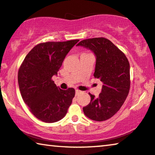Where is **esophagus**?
<instances>
[{
    "instance_id": "esophagus-1",
    "label": "esophagus",
    "mask_w": 155,
    "mask_h": 155,
    "mask_svg": "<svg viewBox=\"0 0 155 155\" xmlns=\"http://www.w3.org/2000/svg\"><path fill=\"white\" fill-rule=\"evenodd\" d=\"M81 93H82L81 91H80V90H75V95H76V96H78L80 94H81Z\"/></svg>"
}]
</instances>
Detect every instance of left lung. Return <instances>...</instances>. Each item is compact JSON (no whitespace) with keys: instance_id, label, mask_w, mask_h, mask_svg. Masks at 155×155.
Returning <instances> with one entry per match:
<instances>
[{"instance_id":"left-lung-1","label":"left lung","mask_w":155,"mask_h":155,"mask_svg":"<svg viewBox=\"0 0 155 155\" xmlns=\"http://www.w3.org/2000/svg\"><path fill=\"white\" fill-rule=\"evenodd\" d=\"M76 46L83 47L94 54L96 66L94 76L103 83L98 98L89 93L90 103L83 107V112L94 121L108 120L120 109L129 94V61L122 51L105 38L82 40Z\"/></svg>"}]
</instances>
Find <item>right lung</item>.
<instances>
[{"instance_id": "add662e5", "label": "right lung", "mask_w": 155, "mask_h": 155, "mask_svg": "<svg viewBox=\"0 0 155 155\" xmlns=\"http://www.w3.org/2000/svg\"><path fill=\"white\" fill-rule=\"evenodd\" d=\"M79 40L48 42L35 46L26 56L19 72L18 84L24 101L31 113L46 123L64 118L75 96V89L63 90L51 78Z\"/></svg>"}]
</instances>
